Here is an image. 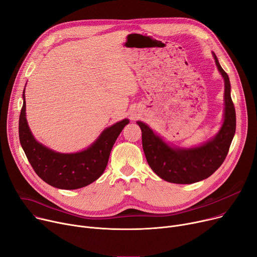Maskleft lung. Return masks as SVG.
Masks as SVG:
<instances>
[{
	"instance_id": "obj_1",
	"label": "left lung",
	"mask_w": 257,
	"mask_h": 257,
	"mask_svg": "<svg viewBox=\"0 0 257 257\" xmlns=\"http://www.w3.org/2000/svg\"><path fill=\"white\" fill-rule=\"evenodd\" d=\"M212 56L225 86L223 124L213 138L196 147L180 148L166 143L144 121H137L142 129L143 149L148 164L157 176L168 182L191 184L208 178L223 164L233 140L236 120L230 81L213 52Z\"/></svg>"
}]
</instances>
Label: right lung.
<instances>
[{
  "mask_svg": "<svg viewBox=\"0 0 257 257\" xmlns=\"http://www.w3.org/2000/svg\"><path fill=\"white\" fill-rule=\"evenodd\" d=\"M20 115L19 133L23 150L38 176L60 190H77L96 181L104 173L112 147L121 130L129 124L125 118L107 127L86 149L76 153H60L35 140L26 118L25 89Z\"/></svg>",
  "mask_w": 257,
  "mask_h": 257,
  "instance_id": "1",
  "label": "right lung"
}]
</instances>
